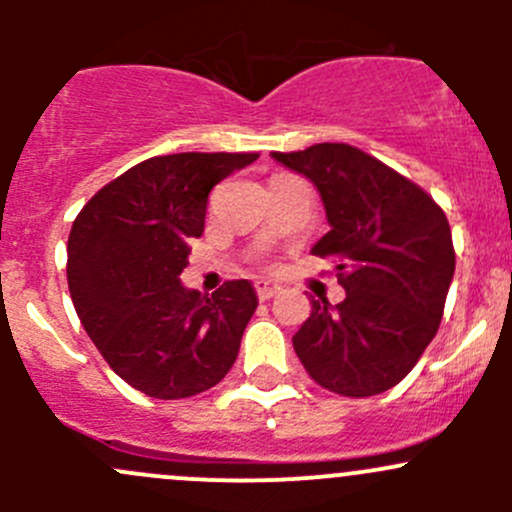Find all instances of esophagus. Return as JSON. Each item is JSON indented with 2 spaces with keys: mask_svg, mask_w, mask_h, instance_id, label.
Returning <instances> with one entry per match:
<instances>
[{
  "mask_svg": "<svg viewBox=\"0 0 512 512\" xmlns=\"http://www.w3.org/2000/svg\"><path fill=\"white\" fill-rule=\"evenodd\" d=\"M255 289H257V297L262 299V302H265V299H272L275 297L277 292H280V285H277V282H272V280H257L255 282Z\"/></svg>",
  "mask_w": 512,
  "mask_h": 512,
  "instance_id": "34e87169",
  "label": "esophagus"
}]
</instances>
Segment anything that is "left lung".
I'll use <instances>...</instances> for the list:
<instances>
[{"label": "left lung", "instance_id": "obj_1", "mask_svg": "<svg viewBox=\"0 0 512 512\" xmlns=\"http://www.w3.org/2000/svg\"><path fill=\"white\" fill-rule=\"evenodd\" d=\"M272 158L319 190L329 232L312 252L337 262L347 289L339 304L312 299L294 352L334 394H381L414 369L441 324L456 270L446 215L416 183L347 143Z\"/></svg>", "mask_w": 512, "mask_h": 512}]
</instances>
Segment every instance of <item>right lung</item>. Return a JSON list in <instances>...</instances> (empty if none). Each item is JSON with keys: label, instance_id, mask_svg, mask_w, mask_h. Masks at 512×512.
Returning a JSON list of instances; mask_svg holds the SVG:
<instances>
[{"label": "right lung", "instance_id": "1", "mask_svg": "<svg viewBox=\"0 0 512 512\" xmlns=\"http://www.w3.org/2000/svg\"><path fill=\"white\" fill-rule=\"evenodd\" d=\"M257 153H175L133 165L84 205L66 245L71 302L113 371L153 399L208 391L235 364L257 309L252 282H180L208 195Z\"/></svg>", "mask_w": 512, "mask_h": 512}]
</instances>
